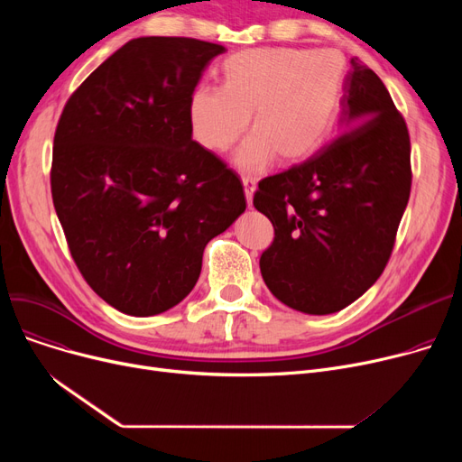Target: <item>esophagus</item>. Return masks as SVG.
<instances>
[{"instance_id":"34e87169","label":"esophagus","mask_w":462,"mask_h":462,"mask_svg":"<svg viewBox=\"0 0 462 462\" xmlns=\"http://www.w3.org/2000/svg\"><path fill=\"white\" fill-rule=\"evenodd\" d=\"M241 181H244V187H245L247 204L251 206V204H253V192H254V189H256V178L251 176V174H244V176H241Z\"/></svg>"}]
</instances>
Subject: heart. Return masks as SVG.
Here are the masks:
<instances>
[{"mask_svg": "<svg viewBox=\"0 0 462 462\" xmlns=\"http://www.w3.org/2000/svg\"><path fill=\"white\" fill-rule=\"evenodd\" d=\"M223 86L192 91L189 117L204 148L225 152L244 134L253 112L254 133L236 162L256 170L275 153L296 162L319 150L341 105L346 61L341 52L298 48H247L221 65Z\"/></svg>", "mask_w": 462, "mask_h": 462, "instance_id": "obj_1", "label": "heart"}]
</instances>
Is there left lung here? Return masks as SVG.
<instances>
[{"instance_id": "left-lung-1", "label": "left lung", "mask_w": 462, "mask_h": 462, "mask_svg": "<svg viewBox=\"0 0 462 462\" xmlns=\"http://www.w3.org/2000/svg\"><path fill=\"white\" fill-rule=\"evenodd\" d=\"M341 136L301 164L258 183L253 204L275 237L260 256L272 294L307 314L348 307L392 256L411 187L404 117L376 72L352 60Z\"/></svg>"}]
</instances>
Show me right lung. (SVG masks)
Here are the masks:
<instances>
[{
	"label": "right lung",
	"mask_w": 462,
	"mask_h": 462,
	"mask_svg": "<svg viewBox=\"0 0 462 462\" xmlns=\"http://www.w3.org/2000/svg\"><path fill=\"white\" fill-rule=\"evenodd\" d=\"M225 46L140 37L69 97L51 187L72 260L114 309L153 317L197 284L204 249L245 211L237 174L192 140L190 95Z\"/></svg>",
	"instance_id": "obj_1"
}]
</instances>
